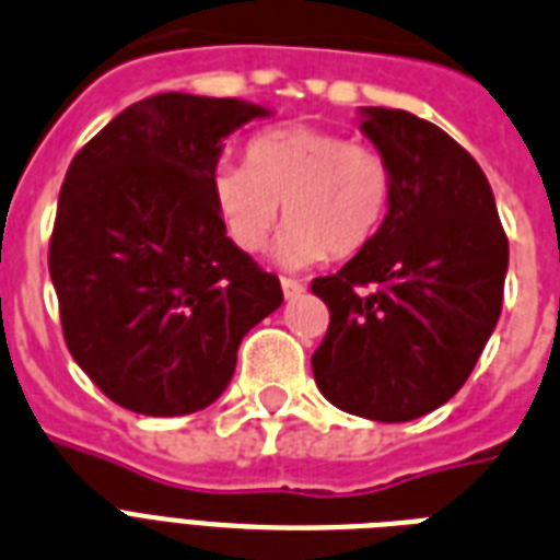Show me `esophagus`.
I'll use <instances>...</instances> for the list:
<instances>
[{
    "mask_svg": "<svg viewBox=\"0 0 560 560\" xmlns=\"http://www.w3.org/2000/svg\"><path fill=\"white\" fill-rule=\"evenodd\" d=\"M280 285H283V294H285V301H292V298H298V294L306 289V285L301 283V280H292V277H283L280 280Z\"/></svg>",
    "mask_w": 560,
    "mask_h": 560,
    "instance_id": "34e87169",
    "label": "esophagus"
}]
</instances>
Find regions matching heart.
I'll return each mask as SVG.
<instances>
[{"instance_id": "heart-1", "label": "heart", "mask_w": 560, "mask_h": 560, "mask_svg": "<svg viewBox=\"0 0 560 560\" xmlns=\"http://www.w3.org/2000/svg\"><path fill=\"white\" fill-rule=\"evenodd\" d=\"M248 166L221 163L210 177L212 207L224 233L245 254L277 242V266L298 271L327 257L357 254L374 240L392 203V166L371 145L312 125L257 133L245 149Z\"/></svg>"}]
</instances>
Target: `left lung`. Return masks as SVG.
<instances>
[{
    "mask_svg": "<svg viewBox=\"0 0 560 560\" xmlns=\"http://www.w3.org/2000/svg\"><path fill=\"white\" fill-rule=\"evenodd\" d=\"M359 131L392 166V203L374 240L312 283L329 310L312 374L341 411L402 423L444 406L482 357L509 240L485 172L438 125L359 107Z\"/></svg>",
    "mask_w": 560,
    "mask_h": 560,
    "instance_id": "obj_1",
    "label": "left lung"
}]
</instances>
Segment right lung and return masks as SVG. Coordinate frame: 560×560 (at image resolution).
<instances>
[{"label": "right lung", "mask_w": 560, "mask_h": 560, "mask_svg": "<svg viewBox=\"0 0 560 560\" xmlns=\"http://www.w3.org/2000/svg\"><path fill=\"white\" fill-rule=\"evenodd\" d=\"M275 116L242 98L160 93L69 163L49 245L63 339L122 409L177 418L231 385L250 327L283 289L231 242L210 177L224 140Z\"/></svg>", "instance_id": "obj_1"}]
</instances>
